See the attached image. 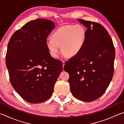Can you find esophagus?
Wrapping results in <instances>:
<instances>
[{
    "label": "esophagus",
    "mask_w": 124,
    "mask_h": 124,
    "mask_svg": "<svg viewBox=\"0 0 124 124\" xmlns=\"http://www.w3.org/2000/svg\"><path fill=\"white\" fill-rule=\"evenodd\" d=\"M65 64V61H62V66H63V68Z\"/></svg>",
    "instance_id": "34e87169"
}]
</instances>
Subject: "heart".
I'll return each mask as SVG.
<instances>
[{"label": "heart", "instance_id": "1", "mask_svg": "<svg viewBox=\"0 0 124 124\" xmlns=\"http://www.w3.org/2000/svg\"><path fill=\"white\" fill-rule=\"evenodd\" d=\"M86 31L82 25L70 24L60 27L47 38L46 45L52 57L56 58L61 52V46L64 54L74 56L78 54L84 46Z\"/></svg>", "mask_w": 124, "mask_h": 124}]
</instances>
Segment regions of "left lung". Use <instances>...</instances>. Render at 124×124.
Segmentation results:
<instances>
[{"label":"left lung","instance_id":"obj_1","mask_svg":"<svg viewBox=\"0 0 124 124\" xmlns=\"http://www.w3.org/2000/svg\"><path fill=\"white\" fill-rule=\"evenodd\" d=\"M87 28L86 41L78 54L65 63L70 74L72 95L78 100L91 102L103 94L114 73L115 49L104 27L97 23L78 19Z\"/></svg>","mask_w":124,"mask_h":124}]
</instances>
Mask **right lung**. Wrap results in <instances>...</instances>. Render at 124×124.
Wrapping results in <instances>:
<instances>
[{
  "mask_svg": "<svg viewBox=\"0 0 124 124\" xmlns=\"http://www.w3.org/2000/svg\"><path fill=\"white\" fill-rule=\"evenodd\" d=\"M55 26L38 18L27 23L10 38L6 54L10 80L23 99L32 103L47 100L62 70V63L50 54L46 45Z\"/></svg>",
  "mask_w": 124,
  "mask_h": 124,
  "instance_id": "obj_1",
  "label": "right lung"
}]
</instances>
